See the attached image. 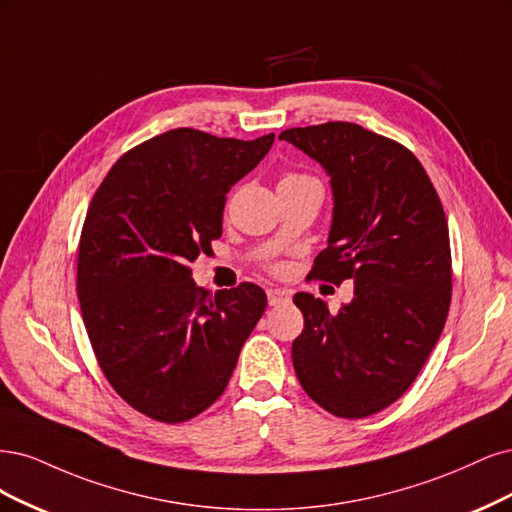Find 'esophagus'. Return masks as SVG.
I'll return each mask as SVG.
<instances>
[{
	"mask_svg": "<svg viewBox=\"0 0 512 512\" xmlns=\"http://www.w3.org/2000/svg\"><path fill=\"white\" fill-rule=\"evenodd\" d=\"M289 300H291V291H287V289H270L268 291V304L270 306L287 304Z\"/></svg>",
	"mask_w": 512,
	"mask_h": 512,
	"instance_id": "esophagus-1",
	"label": "esophagus"
}]
</instances>
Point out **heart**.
<instances>
[{
    "label": "heart",
    "mask_w": 512,
    "mask_h": 512,
    "mask_svg": "<svg viewBox=\"0 0 512 512\" xmlns=\"http://www.w3.org/2000/svg\"><path fill=\"white\" fill-rule=\"evenodd\" d=\"M300 178H310L306 174H295V172H287L283 174V178H280V183H285V180H300Z\"/></svg>",
    "instance_id": "b5f03b06"
}]
</instances>
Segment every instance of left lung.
I'll return each instance as SVG.
<instances>
[{"mask_svg": "<svg viewBox=\"0 0 512 512\" xmlns=\"http://www.w3.org/2000/svg\"><path fill=\"white\" fill-rule=\"evenodd\" d=\"M332 176L334 221L308 278L355 280L336 315L295 293L304 329L293 370L321 408L364 419L415 383L451 306L449 225L421 161L391 138L355 123L291 127L278 136Z\"/></svg>", "mask_w": 512, "mask_h": 512, "instance_id": "8db88e82", "label": "left lung"}]
</instances>
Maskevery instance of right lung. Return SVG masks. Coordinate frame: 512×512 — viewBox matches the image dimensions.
Segmentation results:
<instances>
[{
  "label": "right lung",
  "mask_w": 512,
  "mask_h": 512,
  "mask_svg": "<svg viewBox=\"0 0 512 512\" xmlns=\"http://www.w3.org/2000/svg\"><path fill=\"white\" fill-rule=\"evenodd\" d=\"M272 142L170 129L114 163L89 204L76 266L82 321L112 389L155 421L183 423L217 402L266 310L253 283L208 295L189 263L221 238L227 191Z\"/></svg>",
  "instance_id": "1"
}]
</instances>
